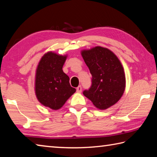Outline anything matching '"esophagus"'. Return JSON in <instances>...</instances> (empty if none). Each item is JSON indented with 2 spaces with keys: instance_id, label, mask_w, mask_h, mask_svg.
Returning <instances> with one entry per match:
<instances>
[{
  "instance_id": "34e87169",
  "label": "esophagus",
  "mask_w": 157,
  "mask_h": 157,
  "mask_svg": "<svg viewBox=\"0 0 157 157\" xmlns=\"http://www.w3.org/2000/svg\"><path fill=\"white\" fill-rule=\"evenodd\" d=\"M76 90H77V93H80L82 92V86H79L78 88H76Z\"/></svg>"
}]
</instances>
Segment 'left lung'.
Returning a JSON list of instances; mask_svg holds the SVG:
<instances>
[{
	"instance_id": "1",
	"label": "left lung",
	"mask_w": 157,
	"mask_h": 157,
	"mask_svg": "<svg viewBox=\"0 0 157 157\" xmlns=\"http://www.w3.org/2000/svg\"><path fill=\"white\" fill-rule=\"evenodd\" d=\"M81 55L92 75V85L83 94L97 108L106 110L121 99L126 88L121 62L112 51L99 46L82 50Z\"/></svg>"
}]
</instances>
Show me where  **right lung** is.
<instances>
[{
	"instance_id": "add662e5",
	"label": "right lung",
	"mask_w": 157,
	"mask_h": 157,
	"mask_svg": "<svg viewBox=\"0 0 157 157\" xmlns=\"http://www.w3.org/2000/svg\"><path fill=\"white\" fill-rule=\"evenodd\" d=\"M67 55L49 51L42 57L36 69L35 93L40 103L52 110L61 108L75 92L69 78L62 70Z\"/></svg>"
}]
</instances>
